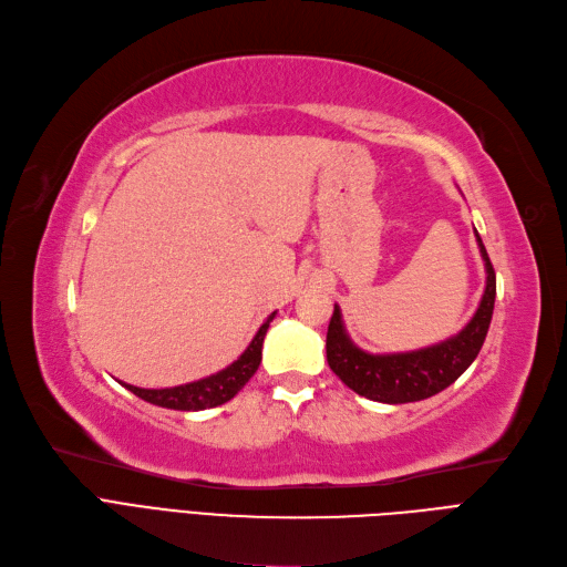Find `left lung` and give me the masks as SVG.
<instances>
[{"label":"left lung","mask_w":567,"mask_h":567,"mask_svg":"<svg viewBox=\"0 0 567 567\" xmlns=\"http://www.w3.org/2000/svg\"><path fill=\"white\" fill-rule=\"evenodd\" d=\"M481 258L485 262V290L472 321L457 336L439 344L399 354H368L349 340L340 307L336 305L328 323L326 357L333 373L359 396L380 403H413L434 396L451 386L474 363L485 342L495 309V269L476 231Z\"/></svg>","instance_id":"left-lung-1"}]
</instances>
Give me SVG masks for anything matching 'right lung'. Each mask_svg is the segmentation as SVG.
<instances>
[{"mask_svg": "<svg viewBox=\"0 0 567 567\" xmlns=\"http://www.w3.org/2000/svg\"><path fill=\"white\" fill-rule=\"evenodd\" d=\"M275 315L267 317V321L260 326L256 338L250 340L244 354L216 375H208L204 380L181 384V386H168V389H141L133 384H124V386L135 396H141L143 401L171 408V410H206V408L223 405L229 399L237 396L239 389L256 375V370L262 361V342L267 336V328H269V321L275 319Z\"/></svg>", "mask_w": 567, "mask_h": 567, "instance_id": "1", "label": "right lung"}]
</instances>
